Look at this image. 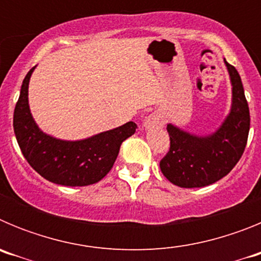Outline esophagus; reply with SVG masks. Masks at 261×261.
<instances>
[{
	"label": "esophagus",
	"instance_id": "esophagus-1",
	"mask_svg": "<svg viewBox=\"0 0 261 261\" xmlns=\"http://www.w3.org/2000/svg\"><path fill=\"white\" fill-rule=\"evenodd\" d=\"M163 117L161 116V114L158 112H153L149 116L145 119L144 121V126L145 129H154V128H161L163 125Z\"/></svg>",
	"mask_w": 261,
	"mask_h": 261
}]
</instances>
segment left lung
I'll use <instances>...</instances> for the list:
<instances>
[{
	"mask_svg": "<svg viewBox=\"0 0 261 261\" xmlns=\"http://www.w3.org/2000/svg\"><path fill=\"white\" fill-rule=\"evenodd\" d=\"M232 86L231 110L222 125L209 136H195L167 124L170 150L159 162L161 171L181 188L209 186L238 163L250 132V110L237 69L225 61Z\"/></svg>",
	"mask_w": 261,
	"mask_h": 261,
	"instance_id": "1",
	"label": "left lung"
}]
</instances>
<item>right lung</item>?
I'll list each match as a JSON object with an SVG mask.
<instances>
[{"instance_id":"obj_1","label":"right lung","mask_w":261,"mask_h":261,"mask_svg":"<svg viewBox=\"0 0 261 261\" xmlns=\"http://www.w3.org/2000/svg\"><path fill=\"white\" fill-rule=\"evenodd\" d=\"M27 73L14 110L13 126L18 145L34 170L41 176L68 187L98 183L110 172L120 146L137 129L133 121L93 137L65 141L41 132L29 106V84L32 71Z\"/></svg>"}]
</instances>
